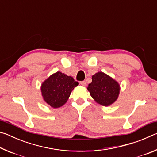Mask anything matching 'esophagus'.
Here are the masks:
<instances>
[{"label": "esophagus", "mask_w": 157, "mask_h": 157, "mask_svg": "<svg viewBox=\"0 0 157 157\" xmlns=\"http://www.w3.org/2000/svg\"><path fill=\"white\" fill-rule=\"evenodd\" d=\"M80 84L82 86H85L86 85V82L85 81H82V82H80Z\"/></svg>", "instance_id": "34e87169"}]
</instances>
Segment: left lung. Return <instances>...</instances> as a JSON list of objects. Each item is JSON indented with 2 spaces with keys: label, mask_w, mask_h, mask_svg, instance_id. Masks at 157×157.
<instances>
[{
  "label": "left lung",
  "mask_w": 157,
  "mask_h": 157,
  "mask_svg": "<svg viewBox=\"0 0 157 157\" xmlns=\"http://www.w3.org/2000/svg\"><path fill=\"white\" fill-rule=\"evenodd\" d=\"M87 89L95 102L107 107L118 99L120 85L107 74L98 72L92 76V82Z\"/></svg>",
  "instance_id": "left-lung-1"
}]
</instances>
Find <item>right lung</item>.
<instances>
[{
  "label": "right lung",
  "instance_id": "right-lung-1",
  "mask_svg": "<svg viewBox=\"0 0 157 157\" xmlns=\"http://www.w3.org/2000/svg\"><path fill=\"white\" fill-rule=\"evenodd\" d=\"M79 83L60 71L50 75L41 84V95L45 102L53 108H59L67 102L74 88Z\"/></svg>",
  "mask_w": 157,
  "mask_h": 157
}]
</instances>
